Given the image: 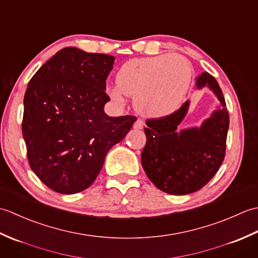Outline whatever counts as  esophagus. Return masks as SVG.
I'll use <instances>...</instances> for the list:
<instances>
[{"label": "esophagus", "mask_w": 258, "mask_h": 258, "mask_svg": "<svg viewBox=\"0 0 258 258\" xmlns=\"http://www.w3.org/2000/svg\"><path fill=\"white\" fill-rule=\"evenodd\" d=\"M143 126H144V122L142 119H136V122L134 123V125H133V127L135 128V130H142L143 128Z\"/></svg>", "instance_id": "34e87169"}]
</instances>
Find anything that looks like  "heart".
Wrapping results in <instances>:
<instances>
[{
	"mask_svg": "<svg viewBox=\"0 0 258 258\" xmlns=\"http://www.w3.org/2000/svg\"><path fill=\"white\" fill-rule=\"evenodd\" d=\"M193 70L185 57L161 54L125 62L116 74V85L107 92L113 100L134 95L136 111L146 117L161 118L176 112L187 95Z\"/></svg>",
	"mask_w": 258,
	"mask_h": 258,
	"instance_id": "1",
	"label": "heart"
}]
</instances>
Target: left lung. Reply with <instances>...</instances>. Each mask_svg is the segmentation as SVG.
Instances as JSON below:
<instances>
[{
	"mask_svg": "<svg viewBox=\"0 0 258 258\" xmlns=\"http://www.w3.org/2000/svg\"><path fill=\"white\" fill-rule=\"evenodd\" d=\"M205 86L215 94L220 105L200 127L178 130L188 112L189 100L166 117L146 120L142 166L152 183L167 194L185 195L201 189L224 161L229 125L225 98L217 81L203 72L196 78V87Z\"/></svg>",
	"mask_w": 258,
	"mask_h": 258,
	"instance_id": "8db88e82",
	"label": "left lung"
}]
</instances>
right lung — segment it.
<instances>
[{"label":"right lung","instance_id":"1","mask_svg":"<svg viewBox=\"0 0 258 258\" xmlns=\"http://www.w3.org/2000/svg\"><path fill=\"white\" fill-rule=\"evenodd\" d=\"M115 57L65 47L38 69L24 95L22 133L29 163L47 187L75 194L91 186L107 152L135 116L111 117L106 79Z\"/></svg>","mask_w":258,"mask_h":258}]
</instances>
